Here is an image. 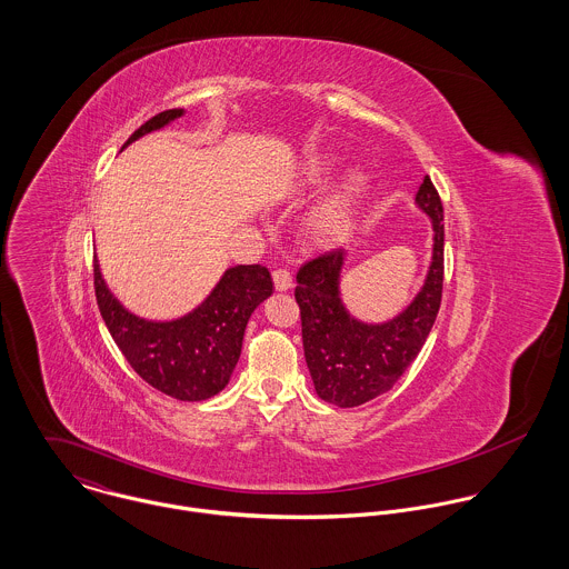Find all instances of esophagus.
I'll use <instances>...</instances> for the list:
<instances>
[{
	"label": "esophagus",
	"mask_w": 569,
	"mask_h": 569,
	"mask_svg": "<svg viewBox=\"0 0 569 569\" xmlns=\"http://www.w3.org/2000/svg\"><path fill=\"white\" fill-rule=\"evenodd\" d=\"M273 287L276 291H289L293 287V278L287 269H276L273 271Z\"/></svg>",
	"instance_id": "esophagus-1"
}]
</instances>
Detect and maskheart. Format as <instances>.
<instances>
[{"instance_id":"b5f03b06","label":"heart","mask_w":569,"mask_h":569,"mask_svg":"<svg viewBox=\"0 0 569 569\" xmlns=\"http://www.w3.org/2000/svg\"><path fill=\"white\" fill-rule=\"evenodd\" d=\"M326 174V168H316L311 172L313 181H320ZM368 186V177L361 170H350L339 186V190L326 199L325 203L311 217V230L318 241L322 243H337L341 241L355 223L357 203Z\"/></svg>"}]
</instances>
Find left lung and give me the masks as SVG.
<instances>
[{
	"label": "left lung",
	"mask_w": 569,
	"mask_h": 569,
	"mask_svg": "<svg viewBox=\"0 0 569 569\" xmlns=\"http://www.w3.org/2000/svg\"><path fill=\"white\" fill-rule=\"evenodd\" d=\"M416 208L431 221V262L420 291L386 322L355 318L341 298L346 249L325 253L298 271L296 302L302 316V343L318 397L337 407H357L395 388L418 357L442 298L445 223L442 203L425 174Z\"/></svg>",
	"instance_id": "1"
}]
</instances>
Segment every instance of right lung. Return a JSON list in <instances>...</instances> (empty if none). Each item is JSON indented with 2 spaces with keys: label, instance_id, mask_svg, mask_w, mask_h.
<instances>
[{
  "label": "right lung",
  "instance_id": "1",
  "mask_svg": "<svg viewBox=\"0 0 569 569\" xmlns=\"http://www.w3.org/2000/svg\"><path fill=\"white\" fill-rule=\"evenodd\" d=\"M183 113V109L158 113L122 149ZM93 287L100 316L124 359L149 386L177 401H206L230 383L241 357L244 326L256 307L273 293L267 267L237 264L226 269L197 309L177 320L153 322L120 305L109 291L98 260H93Z\"/></svg>",
  "mask_w": 569,
  "mask_h": 569
}]
</instances>
